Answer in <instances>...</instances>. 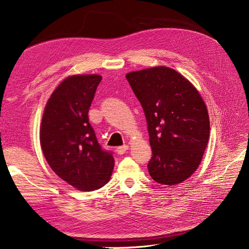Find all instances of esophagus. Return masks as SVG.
I'll use <instances>...</instances> for the list:
<instances>
[{"label": "esophagus", "mask_w": 249, "mask_h": 249, "mask_svg": "<svg viewBox=\"0 0 249 249\" xmlns=\"http://www.w3.org/2000/svg\"><path fill=\"white\" fill-rule=\"evenodd\" d=\"M127 148H129V145H126V144L123 145V146H118L117 149H116V152H117L118 155H124L126 152Z\"/></svg>", "instance_id": "1"}]
</instances>
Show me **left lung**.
Segmentation results:
<instances>
[{
	"label": "left lung",
	"instance_id": "obj_1",
	"mask_svg": "<svg viewBox=\"0 0 249 249\" xmlns=\"http://www.w3.org/2000/svg\"><path fill=\"white\" fill-rule=\"evenodd\" d=\"M144 111L153 156L149 176L177 185L193 175L210 135L208 110L200 94L182 74L156 66L125 76Z\"/></svg>",
	"mask_w": 249,
	"mask_h": 249
}]
</instances>
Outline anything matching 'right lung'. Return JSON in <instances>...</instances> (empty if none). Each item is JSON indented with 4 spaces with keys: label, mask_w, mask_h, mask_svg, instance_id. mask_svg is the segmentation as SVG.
Returning <instances> with one entry per match:
<instances>
[{
    "label": "right lung",
    "mask_w": 249,
    "mask_h": 249,
    "mask_svg": "<svg viewBox=\"0 0 249 249\" xmlns=\"http://www.w3.org/2000/svg\"><path fill=\"white\" fill-rule=\"evenodd\" d=\"M101 81L99 74L66 78L52 93L41 120L40 144L49 165L81 191L106 185L114 167L112 152L102 148L88 118Z\"/></svg>",
    "instance_id": "obj_1"
}]
</instances>
